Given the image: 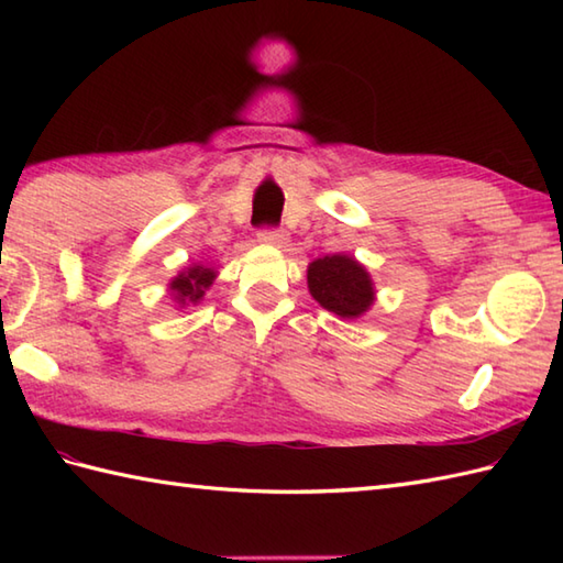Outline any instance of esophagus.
Segmentation results:
<instances>
[{"mask_svg":"<svg viewBox=\"0 0 563 563\" xmlns=\"http://www.w3.org/2000/svg\"><path fill=\"white\" fill-rule=\"evenodd\" d=\"M258 239L268 246H285V244H288V234H285L283 230H261Z\"/></svg>","mask_w":563,"mask_h":563,"instance_id":"34e87169","label":"esophagus"}]
</instances>
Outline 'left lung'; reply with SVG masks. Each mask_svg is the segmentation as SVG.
<instances>
[{
    "label": "left lung",
    "instance_id": "obj_1",
    "mask_svg": "<svg viewBox=\"0 0 563 563\" xmlns=\"http://www.w3.org/2000/svg\"><path fill=\"white\" fill-rule=\"evenodd\" d=\"M307 288L314 300L341 319H361L375 305L373 275L351 254H329L307 266Z\"/></svg>",
    "mask_w": 563,
    "mask_h": 563
}]
</instances>
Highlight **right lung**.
Returning <instances> with one entry per match:
<instances>
[{
  "label": "right lung",
  "mask_w": 563,
  "mask_h": 563,
  "mask_svg": "<svg viewBox=\"0 0 563 563\" xmlns=\"http://www.w3.org/2000/svg\"><path fill=\"white\" fill-rule=\"evenodd\" d=\"M218 278V271L212 266H202V263H190L184 271H178L166 285L172 300L176 307L186 309L188 305L202 302V297L210 290V285Z\"/></svg>",
  "instance_id": "obj_1"
}]
</instances>
